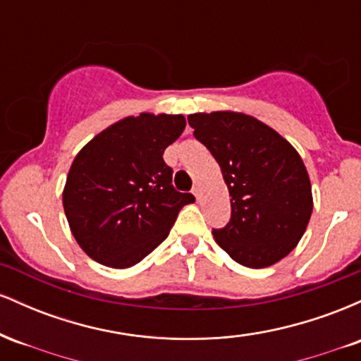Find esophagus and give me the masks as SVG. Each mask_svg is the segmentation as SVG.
Here are the masks:
<instances>
[{"label":"esophagus","mask_w":361,"mask_h":361,"mask_svg":"<svg viewBox=\"0 0 361 361\" xmlns=\"http://www.w3.org/2000/svg\"><path fill=\"white\" fill-rule=\"evenodd\" d=\"M193 195L197 198H200V190H198V186H195V188H193Z\"/></svg>","instance_id":"esophagus-1"}]
</instances>
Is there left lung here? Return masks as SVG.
Wrapping results in <instances>:
<instances>
[{"label":"left lung","mask_w":361,"mask_h":361,"mask_svg":"<svg viewBox=\"0 0 361 361\" xmlns=\"http://www.w3.org/2000/svg\"><path fill=\"white\" fill-rule=\"evenodd\" d=\"M195 139L222 169L231 219L212 229L239 264L264 268L288 255L312 214V188L299 152L279 132L235 111L188 115Z\"/></svg>","instance_id":"1"}]
</instances>
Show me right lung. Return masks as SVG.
Instances as JSON below:
<instances>
[{
  "label": "right lung",
  "instance_id": "add662e5",
  "mask_svg": "<svg viewBox=\"0 0 361 361\" xmlns=\"http://www.w3.org/2000/svg\"><path fill=\"white\" fill-rule=\"evenodd\" d=\"M183 115L140 114L114 123L74 157L62 204L71 233L98 263L128 268L154 251L192 193L173 186L164 149L180 137Z\"/></svg>",
  "mask_w": 361,
  "mask_h": 361
}]
</instances>
